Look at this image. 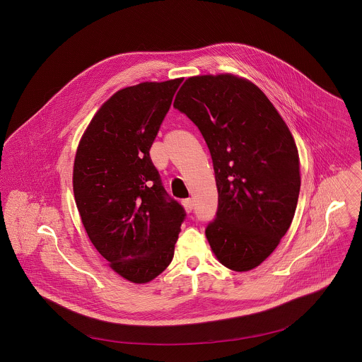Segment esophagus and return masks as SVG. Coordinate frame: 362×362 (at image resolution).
I'll list each match as a JSON object with an SVG mask.
<instances>
[{
    "instance_id": "esophagus-1",
    "label": "esophagus",
    "mask_w": 362,
    "mask_h": 362,
    "mask_svg": "<svg viewBox=\"0 0 362 362\" xmlns=\"http://www.w3.org/2000/svg\"><path fill=\"white\" fill-rule=\"evenodd\" d=\"M182 205H184L185 210H187L188 213H191V211L194 210V201H192V199H184V201H182Z\"/></svg>"
}]
</instances>
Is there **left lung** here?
Instances as JSON below:
<instances>
[{
    "instance_id": "left-lung-1",
    "label": "left lung",
    "mask_w": 362,
    "mask_h": 362,
    "mask_svg": "<svg viewBox=\"0 0 362 362\" xmlns=\"http://www.w3.org/2000/svg\"><path fill=\"white\" fill-rule=\"evenodd\" d=\"M174 108L198 127L211 156L218 205L207 241L226 267L251 270L276 250L296 213L294 138L258 86L228 74L188 78Z\"/></svg>"
}]
</instances>
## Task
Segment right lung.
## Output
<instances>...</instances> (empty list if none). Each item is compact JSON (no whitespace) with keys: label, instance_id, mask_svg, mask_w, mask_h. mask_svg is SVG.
Instances as JSON below:
<instances>
[{"label":"right lung","instance_id":"obj_1","mask_svg":"<svg viewBox=\"0 0 362 362\" xmlns=\"http://www.w3.org/2000/svg\"><path fill=\"white\" fill-rule=\"evenodd\" d=\"M181 82L118 90L90 121L75 156L74 195L85 230L111 269L138 284L170 264L187 216L149 155Z\"/></svg>","mask_w":362,"mask_h":362}]
</instances>
